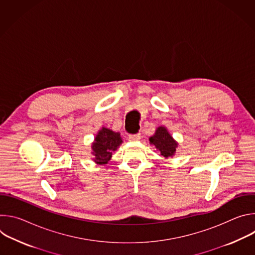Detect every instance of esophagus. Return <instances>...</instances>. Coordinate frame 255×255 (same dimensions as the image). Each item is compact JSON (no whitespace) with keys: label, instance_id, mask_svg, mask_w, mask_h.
Returning <instances> with one entry per match:
<instances>
[{"label":"esophagus","instance_id":"obj_1","mask_svg":"<svg viewBox=\"0 0 255 255\" xmlns=\"http://www.w3.org/2000/svg\"><path fill=\"white\" fill-rule=\"evenodd\" d=\"M140 138H141V135L139 133L129 135V141H138Z\"/></svg>","mask_w":255,"mask_h":255}]
</instances>
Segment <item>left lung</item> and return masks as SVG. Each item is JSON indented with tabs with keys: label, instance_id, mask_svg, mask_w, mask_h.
Masks as SVG:
<instances>
[{
	"label": "left lung",
	"instance_id": "8db88e82",
	"mask_svg": "<svg viewBox=\"0 0 255 255\" xmlns=\"http://www.w3.org/2000/svg\"><path fill=\"white\" fill-rule=\"evenodd\" d=\"M149 141L154 145L156 149L160 151V154L166 158L174 154L177 146V143L172 139L164 127H158L155 134L149 138Z\"/></svg>",
	"mask_w": 255,
	"mask_h": 255
}]
</instances>
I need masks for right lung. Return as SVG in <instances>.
Listing matches in <instances>:
<instances>
[{
	"label": "right lung",
	"mask_w": 255,
	"mask_h": 255,
	"mask_svg": "<svg viewBox=\"0 0 255 255\" xmlns=\"http://www.w3.org/2000/svg\"><path fill=\"white\" fill-rule=\"evenodd\" d=\"M122 142L120 133L103 127L96 136L92 146L95 156L94 160L99 164L107 163L110 160L112 152L118 148Z\"/></svg>",
	"instance_id": "1"
}]
</instances>
